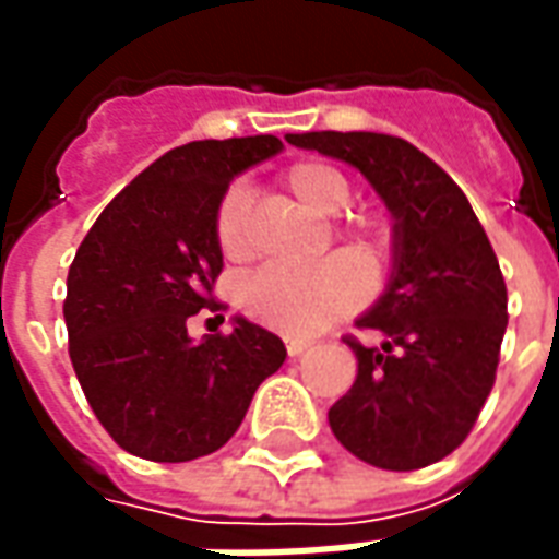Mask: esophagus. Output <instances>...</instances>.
I'll use <instances>...</instances> for the list:
<instances>
[{
	"label": "esophagus",
	"mask_w": 559,
	"mask_h": 559,
	"mask_svg": "<svg viewBox=\"0 0 559 559\" xmlns=\"http://www.w3.org/2000/svg\"><path fill=\"white\" fill-rule=\"evenodd\" d=\"M311 347V341H302V338H287V356L290 359H299L305 350Z\"/></svg>",
	"instance_id": "esophagus-1"
}]
</instances>
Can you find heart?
<instances>
[{"instance_id": "obj_1", "label": "heart", "mask_w": 559, "mask_h": 559, "mask_svg": "<svg viewBox=\"0 0 559 559\" xmlns=\"http://www.w3.org/2000/svg\"><path fill=\"white\" fill-rule=\"evenodd\" d=\"M290 194L320 215H335L350 200L347 176L326 160H296L284 170ZM386 221L380 215H356L338 227L344 254L377 275L386 263ZM215 242L227 260H242L251 251L248 242V191L230 185L215 209ZM356 265V266H357ZM355 266V267H356ZM344 257H329L314 266L257 269L239 284V308L260 326L284 335L308 338L317 335L362 302V275Z\"/></svg>"}]
</instances>
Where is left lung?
Masks as SVG:
<instances>
[{
    "instance_id": "8db88e82",
    "label": "left lung",
    "mask_w": 559,
    "mask_h": 559,
    "mask_svg": "<svg viewBox=\"0 0 559 559\" xmlns=\"http://www.w3.org/2000/svg\"><path fill=\"white\" fill-rule=\"evenodd\" d=\"M287 143L362 173L392 215V272L347 341L356 383L332 404L341 445L380 469H419L455 452L493 386L506 332V281L464 191L425 152L374 131H308Z\"/></svg>"
}]
</instances>
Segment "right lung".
<instances>
[{
	"instance_id": "1",
	"label": "right lung",
	"mask_w": 559,
	"mask_h": 559,
	"mask_svg": "<svg viewBox=\"0 0 559 559\" xmlns=\"http://www.w3.org/2000/svg\"><path fill=\"white\" fill-rule=\"evenodd\" d=\"M272 134L194 140L148 164L107 203L68 269V353L83 395L126 452L160 464L215 452L287 350L233 317L230 335H188L215 311L224 269L215 209L233 176L278 155Z\"/></svg>"
}]
</instances>
